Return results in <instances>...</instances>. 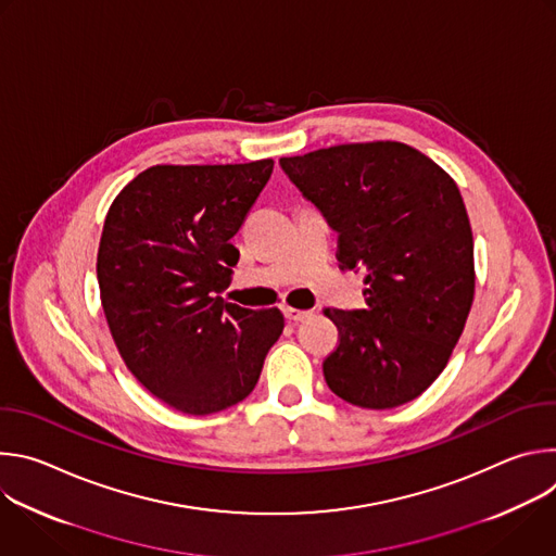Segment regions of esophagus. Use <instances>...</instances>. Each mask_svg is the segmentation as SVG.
<instances>
[{
    "label": "esophagus",
    "mask_w": 556,
    "mask_h": 556,
    "mask_svg": "<svg viewBox=\"0 0 556 556\" xmlns=\"http://www.w3.org/2000/svg\"><path fill=\"white\" fill-rule=\"evenodd\" d=\"M281 312H283V316H286V321H290V324L305 321L307 316H309V309H296V307H290V305H283Z\"/></svg>",
    "instance_id": "34e87169"
}]
</instances>
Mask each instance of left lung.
<instances>
[{"mask_svg":"<svg viewBox=\"0 0 556 556\" xmlns=\"http://www.w3.org/2000/svg\"><path fill=\"white\" fill-rule=\"evenodd\" d=\"M290 182L339 232L343 270L365 273L361 309H326L341 332L324 376L363 409L405 405L440 376L475 292L472 232L457 185L403 142L281 157Z\"/></svg>","mask_w":556,"mask_h":556,"instance_id":"left-lung-1","label":"left lung"}]
</instances>
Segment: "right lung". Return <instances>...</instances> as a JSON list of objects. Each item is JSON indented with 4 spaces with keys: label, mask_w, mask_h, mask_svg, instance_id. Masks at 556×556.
<instances>
[{
    "label": "right lung",
    "mask_w": 556,
    "mask_h": 556,
    "mask_svg": "<svg viewBox=\"0 0 556 556\" xmlns=\"http://www.w3.org/2000/svg\"><path fill=\"white\" fill-rule=\"evenodd\" d=\"M273 165H155L105 217L97 277L110 332L131 374L182 414L244 401L283 332L277 307L219 296L240 260L230 240Z\"/></svg>",
    "instance_id": "add662e5"
}]
</instances>
